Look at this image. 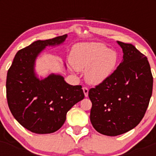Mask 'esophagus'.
I'll list each match as a JSON object with an SVG mask.
<instances>
[{"instance_id":"34e87169","label":"esophagus","mask_w":156,"mask_h":156,"mask_svg":"<svg viewBox=\"0 0 156 156\" xmlns=\"http://www.w3.org/2000/svg\"><path fill=\"white\" fill-rule=\"evenodd\" d=\"M83 93H84L85 97H87V96H88V91H89V89H88L87 87H83Z\"/></svg>"}]
</instances>
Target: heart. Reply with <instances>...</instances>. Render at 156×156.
Here are the masks:
<instances>
[{"label": "heart", "mask_w": 156, "mask_h": 156, "mask_svg": "<svg viewBox=\"0 0 156 156\" xmlns=\"http://www.w3.org/2000/svg\"><path fill=\"white\" fill-rule=\"evenodd\" d=\"M117 54L101 43H84L73 47L70 62L77 70L86 69L87 80L93 84L104 82L117 64Z\"/></svg>", "instance_id": "heart-1"}]
</instances>
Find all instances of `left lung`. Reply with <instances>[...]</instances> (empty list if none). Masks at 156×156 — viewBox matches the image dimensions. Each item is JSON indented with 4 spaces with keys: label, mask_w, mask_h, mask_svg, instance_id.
Wrapping results in <instances>:
<instances>
[{
    "label": "left lung",
    "mask_w": 156,
    "mask_h": 156,
    "mask_svg": "<svg viewBox=\"0 0 156 156\" xmlns=\"http://www.w3.org/2000/svg\"><path fill=\"white\" fill-rule=\"evenodd\" d=\"M117 43L122 49L123 61L108 79L88 92L92 126L107 136L122 134L139 124L153 87L147 57L130 44Z\"/></svg>",
    "instance_id": "left-lung-1"
}]
</instances>
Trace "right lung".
Returning <instances> with one entry per match:
<instances>
[{
    "label": "right lung",
    "instance_id": "1",
    "mask_svg": "<svg viewBox=\"0 0 156 156\" xmlns=\"http://www.w3.org/2000/svg\"><path fill=\"white\" fill-rule=\"evenodd\" d=\"M67 34L37 41L16 53L7 74L8 105L15 119L35 133H51L60 129L69 110L84 98L81 85L72 86L62 76H48L40 80L34 62L46 46L60 44Z\"/></svg>",
    "mask_w": 156,
    "mask_h": 156
}]
</instances>
